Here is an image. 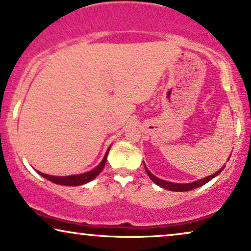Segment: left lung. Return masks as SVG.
Wrapping results in <instances>:
<instances>
[{
  "label": "left lung",
  "instance_id": "8db88e82",
  "mask_svg": "<svg viewBox=\"0 0 251 251\" xmlns=\"http://www.w3.org/2000/svg\"><path fill=\"white\" fill-rule=\"evenodd\" d=\"M225 168V166H224ZM224 168H221L220 170L217 171V173L213 174V175L211 176H207L205 177V178H201L199 180H196V182H192V183H186V184H180V183H171V182H167V180H163V179H160L158 177L154 176L153 174L151 173L147 169V167L145 166V169H146V173H147V175L149 176V178H151V180L155 184H157L158 186H161V188L163 189H167V190H170V191H177V192H183V191H190V190H193V189H197L199 188V186L204 185V184H206L207 182H210V180L212 178H214L215 176H218L219 174L221 173V171L224 170Z\"/></svg>",
  "mask_w": 251,
  "mask_h": 251
}]
</instances>
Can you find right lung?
Returning a JSON list of instances; mask_svg holds the SVG:
<instances>
[{"label": "right lung", "mask_w": 251, "mask_h": 251, "mask_svg": "<svg viewBox=\"0 0 251 251\" xmlns=\"http://www.w3.org/2000/svg\"><path fill=\"white\" fill-rule=\"evenodd\" d=\"M109 151L110 148L107 149V151L104 155L102 162H100L98 166L95 168V169L88 171V173H84V174H80V175H72V176H50V175H47V174H43L40 173V171H37L39 175H41L44 177V178L50 180V182L55 183V184H59V185H67V186H77V185H82V184H85L88 182H90V180H93L95 177H96L98 174L100 173V171L103 170L104 166H105L106 163V157H107V154H109Z\"/></svg>", "instance_id": "right-lung-1"}]
</instances>
